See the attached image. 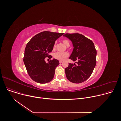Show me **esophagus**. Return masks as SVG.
<instances>
[{
	"label": "esophagus",
	"instance_id": "1",
	"mask_svg": "<svg viewBox=\"0 0 121 121\" xmlns=\"http://www.w3.org/2000/svg\"><path fill=\"white\" fill-rule=\"evenodd\" d=\"M62 62H63L62 61H61V60H60V61H59V63H60V64H61V63H62Z\"/></svg>",
	"mask_w": 121,
	"mask_h": 121
}]
</instances>
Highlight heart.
Here are the masks:
<instances>
[{
	"instance_id": "heart-1",
	"label": "heart",
	"mask_w": 121,
	"mask_h": 121,
	"mask_svg": "<svg viewBox=\"0 0 121 121\" xmlns=\"http://www.w3.org/2000/svg\"><path fill=\"white\" fill-rule=\"evenodd\" d=\"M63 43L65 44L66 46H68L70 45V43L69 42L68 40L64 39L62 41ZM56 46V43H55L54 44V47H55ZM69 56V54L67 52H56L54 54V57L58 60H64L66 57H68Z\"/></svg>"
}]
</instances>
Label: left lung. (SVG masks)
I'll return each mask as SVG.
<instances>
[{"mask_svg":"<svg viewBox=\"0 0 121 121\" xmlns=\"http://www.w3.org/2000/svg\"><path fill=\"white\" fill-rule=\"evenodd\" d=\"M64 36L72 43L73 50L69 59L75 64H68L65 68L67 79L74 83H80L91 76L96 64L97 51L93 42L79 33H66Z\"/></svg>","mask_w":121,"mask_h":121,"instance_id":"1","label":"left lung"}]
</instances>
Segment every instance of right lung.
I'll return each instance as SVG.
<instances>
[{
	"instance_id": "1",
	"label": "right lung",
	"mask_w": 121,
	"mask_h": 121,
	"mask_svg": "<svg viewBox=\"0 0 121 121\" xmlns=\"http://www.w3.org/2000/svg\"><path fill=\"white\" fill-rule=\"evenodd\" d=\"M64 34V33L45 31L33 37L27 43L23 62L30 78L37 83L49 82L54 77L59 61L54 59L46 63L45 58L53 50L55 41ZM51 58L52 56H51Z\"/></svg>"
}]
</instances>
